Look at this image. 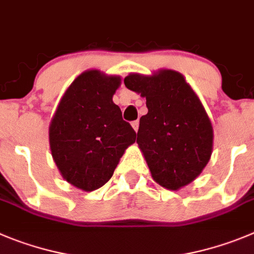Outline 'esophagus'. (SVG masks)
<instances>
[{"mask_svg": "<svg viewBox=\"0 0 254 254\" xmlns=\"http://www.w3.org/2000/svg\"><path fill=\"white\" fill-rule=\"evenodd\" d=\"M131 125H132V127H133L134 131H136V132L138 131V126H139V122H138V121H133V122H132Z\"/></svg>", "mask_w": 254, "mask_h": 254, "instance_id": "obj_1", "label": "esophagus"}]
</instances>
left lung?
<instances>
[{
    "label": "left lung",
    "instance_id": "obj_1",
    "mask_svg": "<svg viewBox=\"0 0 254 254\" xmlns=\"http://www.w3.org/2000/svg\"><path fill=\"white\" fill-rule=\"evenodd\" d=\"M128 89L146 98L137 143L151 176L167 190H179L201 174L213 152V126L184 75L161 69L151 75L131 73Z\"/></svg>",
    "mask_w": 254,
    "mask_h": 254
}]
</instances>
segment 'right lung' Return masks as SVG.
<instances>
[{
	"label": "right lung",
	"instance_id": "add662e5",
	"mask_svg": "<svg viewBox=\"0 0 254 254\" xmlns=\"http://www.w3.org/2000/svg\"><path fill=\"white\" fill-rule=\"evenodd\" d=\"M120 85V75L83 71L65 90L51 118V156L64 180L83 191L103 186L136 141V132L112 99Z\"/></svg>",
	"mask_w": 254,
	"mask_h": 254
}]
</instances>
